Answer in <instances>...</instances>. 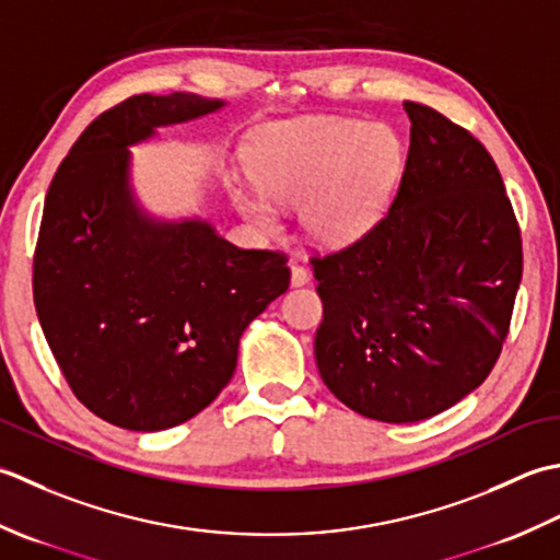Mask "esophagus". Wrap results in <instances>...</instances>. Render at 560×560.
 <instances>
[{
    "label": "esophagus",
    "instance_id": "34e87169",
    "mask_svg": "<svg viewBox=\"0 0 560 560\" xmlns=\"http://www.w3.org/2000/svg\"><path fill=\"white\" fill-rule=\"evenodd\" d=\"M306 282H310V272H306V268L292 264V268H290V284H292V288H302V284H306Z\"/></svg>",
    "mask_w": 560,
    "mask_h": 560
}]
</instances>
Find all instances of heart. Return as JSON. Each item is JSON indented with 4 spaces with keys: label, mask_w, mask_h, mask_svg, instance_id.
Returning a JSON list of instances; mask_svg holds the SVG:
<instances>
[{
    "label": "heart",
    "mask_w": 560,
    "mask_h": 560,
    "mask_svg": "<svg viewBox=\"0 0 560 560\" xmlns=\"http://www.w3.org/2000/svg\"><path fill=\"white\" fill-rule=\"evenodd\" d=\"M401 166V147L384 125L312 118L272 132L254 154L256 184L236 186L244 220L264 234L282 226L280 205H302L316 242H355L380 222Z\"/></svg>",
    "instance_id": "obj_1"
}]
</instances>
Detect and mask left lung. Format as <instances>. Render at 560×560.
Returning a JSON list of instances; mask_svg holds the SVG:
<instances>
[{"label": "left lung", "instance_id": "obj_1", "mask_svg": "<svg viewBox=\"0 0 560 560\" xmlns=\"http://www.w3.org/2000/svg\"><path fill=\"white\" fill-rule=\"evenodd\" d=\"M406 168L355 244L312 258L324 322L318 374L382 423H418L481 386L522 280L520 226L486 147L430 106L404 104Z\"/></svg>", "mask_w": 560, "mask_h": 560}]
</instances>
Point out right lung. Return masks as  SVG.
Instances as JSON below:
<instances>
[{
    "instance_id": "obj_1",
    "label": "right lung",
    "mask_w": 560,
    "mask_h": 560,
    "mask_svg": "<svg viewBox=\"0 0 560 560\" xmlns=\"http://www.w3.org/2000/svg\"><path fill=\"white\" fill-rule=\"evenodd\" d=\"M220 108L184 91L122 101L82 132L45 196L38 322L74 396L125 430H166L210 406L246 326L290 284L282 254L238 248L202 217L162 220L135 196L130 147Z\"/></svg>"
}]
</instances>
